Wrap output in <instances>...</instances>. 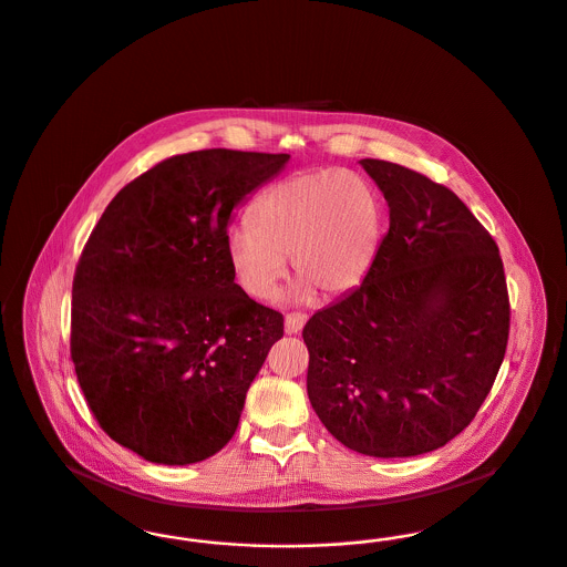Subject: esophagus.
I'll list each match as a JSON object with an SVG mask.
<instances>
[{
  "label": "esophagus",
  "instance_id": "obj_1",
  "mask_svg": "<svg viewBox=\"0 0 567 567\" xmlns=\"http://www.w3.org/2000/svg\"><path fill=\"white\" fill-rule=\"evenodd\" d=\"M306 323V315H301V312H289L287 317H285V331L289 333V336H296L301 331V327Z\"/></svg>",
  "mask_w": 567,
  "mask_h": 567
}]
</instances>
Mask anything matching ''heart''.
Listing matches in <instances>:
<instances>
[{"instance_id": "obj_1", "label": "heart", "mask_w": 567, "mask_h": 567, "mask_svg": "<svg viewBox=\"0 0 567 567\" xmlns=\"http://www.w3.org/2000/svg\"><path fill=\"white\" fill-rule=\"evenodd\" d=\"M250 227L229 231L225 250L246 296L270 299L287 274V255L299 280L293 296H347L372 270L382 240V206L361 176L315 169L264 190Z\"/></svg>"}]
</instances>
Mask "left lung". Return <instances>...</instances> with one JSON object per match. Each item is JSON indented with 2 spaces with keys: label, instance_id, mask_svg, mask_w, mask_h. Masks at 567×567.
<instances>
[{
  "label": "left lung",
  "instance_id": "1",
  "mask_svg": "<svg viewBox=\"0 0 567 567\" xmlns=\"http://www.w3.org/2000/svg\"><path fill=\"white\" fill-rule=\"evenodd\" d=\"M389 204L365 280L310 317L308 398L351 451L414 457L463 432L504 361L511 299L499 248L449 187L361 159Z\"/></svg>",
  "mask_w": 567,
  "mask_h": 567
}]
</instances>
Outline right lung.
Wrapping results in <instances>:
<instances>
[{
  "mask_svg": "<svg viewBox=\"0 0 567 567\" xmlns=\"http://www.w3.org/2000/svg\"><path fill=\"white\" fill-rule=\"evenodd\" d=\"M289 155L206 148L153 165L114 195L72 285L70 352L100 427L140 457L187 465L238 430L280 312L234 282V208Z\"/></svg>",
  "mask_w": 567,
  "mask_h": 567,
  "instance_id": "add662e5",
  "label": "right lung"
}]
</instances>
